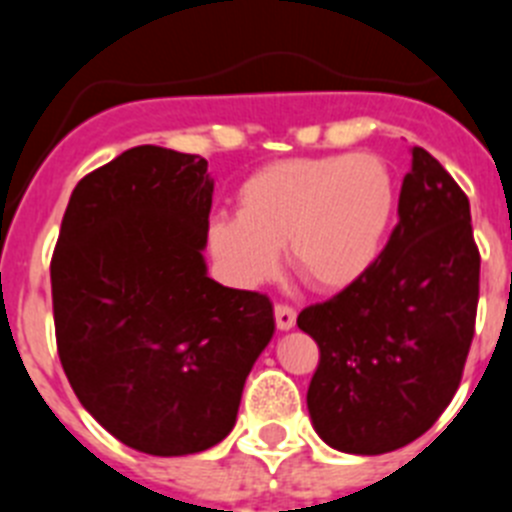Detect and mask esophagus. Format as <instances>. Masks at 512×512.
<instances>
[{"mask_svg":"<svg viewBox=\"0 0 512 512\" xmlns=\"http://www.w3.org/2000/svg\"><path fill=\"white\" fill-rule=\"evenodd\" d=\"M274 320H277L279 330H292L297 323V312L289 305H277L274 307Z\"/></svg>","mask_w":512,"mask_h":512,"instance_id":"esophagus-1","label":"esophagus"}]
</instances>
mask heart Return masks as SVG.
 Wrapping results in <instances>:
<instances>
[{
	"label": "heart",
	"mask_w": 512,
	"mask_h": 512,
	"mask_svg": "<svg viewBox=\"0 0 512 512\" xmlns=\"http://www.w3.org/2000/svg\"><path fill=\"white\" fill-rule=\"evenodd\" d=\"M397 215V184L374 153L282 158L253 171L238 189V212L207 223L205 241L235 287H259L292 269L318 292L354 287L382 259Z\"/></svg>",
	"instance_id": "obj_1"
}]
</instances>
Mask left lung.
<instances>
[{"label": "left lung", "instance_id": "1", "mask_svg": "<svg viewBox=\"0 0 512 512\" xmlns=\"http://www.w3.org/2000/svg\"><path fill=\"white\" fill-rule=\"evenodd\" d=\"M397 217L377 266L297 318L320 348L312 428L343 454H387L423 436L456 395L472 346L479 251L469 200L418 146Z\"/></svg>", "mask_w": 512, "mask_h": 512}]
</instances>
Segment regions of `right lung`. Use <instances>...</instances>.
Here are the masks:
<instances>
[{"label":"right lung","instance_id":"add662e5","mask_svg":"<svg viewBox=\"0 0 512 512\" xmlns=\"http://www.w3.org/2000/svg\"><path fill=\"white\" fill-rule=\"evenodd\" d=\"M212 189L202 156L130 148L76 184L53 251L63 372L104 431L151 456L223 441L274 336L269 297L207 277Z\"/></svg>","mask_w":512,"mask_h":512}]
</instances>
